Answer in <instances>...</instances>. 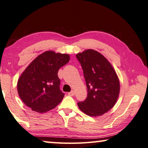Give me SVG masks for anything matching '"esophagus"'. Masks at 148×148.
Instances as JSON below:
<instances>
[{
    "label": "esophagus",
    "mask_w": 148,
    "mask_h": 148,
    "mask_svg": "<svg viewBox=\"0 0 148 148\" xmlns=\"http://www.w3.org/2000/svg\"><path fill=\"white\" fill-rule=\"evenodd\" d=\"M68 95H69V96H74V95H75V92L73 91V90H71V92H68Z\"/></svg>",
    "instance_id": "1"
}]
</instances>
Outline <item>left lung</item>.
Here are the masks:
<instances>
[{"instance_id": "obj_1", "label": "left lung", "mask_w": 148, "mask_h": 148, "mask_svg": "<svg viewBox=\"0 0 148 148\" xmlns=\"http://www.w3.org/2000/svg\"><path fill=\"white\" fill-rule=\"evenodd\" d=\"M81 63L87 88V97L79 102L80 110L90 116L104 114L112 108L120 92L116 73L104 57L93 49L76 55Z\"/></svg>"}]
</instances>
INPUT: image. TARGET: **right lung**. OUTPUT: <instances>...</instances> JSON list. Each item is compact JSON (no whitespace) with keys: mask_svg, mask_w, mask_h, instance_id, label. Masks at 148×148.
Instances as JSON below:
<instances>
[{"mask_svg":"<svg viewBox=\"0 0 148 148\" xmlns=\"http://www.w3.org/2000/svg\"><path fill=\"white\" fill-rule=\"evenodd\" d=\"M68 54L47 51L38 56L18 81V92L27 106L42 113L51 110L62 101L65 94L60 90L58 73L69 62Z\"/></svg>","mask_w":148,"mask_h":148,"instance_id":"add662e5","label":"right lung"}]
</instances>
